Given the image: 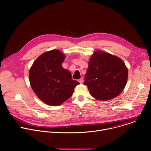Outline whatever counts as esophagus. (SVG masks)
<instances>
[{
    "instance_id": "34e87169",
    "label": "esophagus",
    "mask_w": 151,
    "mask_h": 151,
    "mask_svg": "<svg viewBox=\"0 0 151 151\" xmlns=\"http://www.w3.org/2000/svg\"><path fill=\"white\" fill-rule=\"evenodd\" d=\"M78 81H79L81 83H83V79L82 78H81V79H79L78 80Z\"/></svg>"
}]
</instances>
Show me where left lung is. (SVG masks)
<instances>
[{
    "mask_svg": "<svg viewBox=\"0 0 151 151\" xmlns=\"http://www.w3.org/2000/svg\"><path fill=\"white\" fill-rule=\"evenodd\" d=\"M128 69L120 58L105 51L94 52L88 61L83 84L90 94L101 101L109 100L119 96L128 79Z\"/></svg>",
    "mask_w": 151,
    "mask_h": 151,
    "instance_id": "obj_1",
    "label": "left lung"
}]
</instances>
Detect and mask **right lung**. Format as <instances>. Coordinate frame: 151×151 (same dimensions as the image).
Instances as JSON below:
<instances>
[{
	"mask_svg": "<svg viewBox=\"0 0 151 151\" xmlns=\"http://www.w3.org/2000/svg\"><path fill=\"white\" fill-rule=\"evenodd\" d=\"M65 55L58 50L47 51L39 56L29 70L31 87L45 104L55 106L69 99L79 84L72 79L71 73L62 67Z\"/></svg>",
	"mask_w": 151,
	"mask_h": 151,
	"instance_id": "1",
	"label": "right lung"
}]
</instances>
